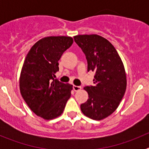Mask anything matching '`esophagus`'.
<instances>
[{
	"label": "esophagus",
	"mask_w": 149,
	"mask_h": 149,
	"mask_svg": "<svg viewBox=\"0 0 149 149\" xmlns=\"http://www.w3.org/2000/svg\"><path fill=\"white\" fill-rule=\"evenodd\" d=\"M73 89L75 92H77V91H80L81 89V86H73Z\"/></svg>",
	"instance_id": "34e87169"
}]
</instances>
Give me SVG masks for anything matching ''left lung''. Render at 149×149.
Instances as JSON below:
<instances>
[{
    "instance_id": "8db88e82",
    "label": "left lung",
    "mask_w": 149,
    "mask_h": 149,
    "mask_svg": "<svg viewBox=\"0 0 149 149\" xmlns=\"http://www.w3.org/2000/svg\"><path fill=\"white\" fill-rule=\"evenodd\" d=\"M74 39L86 55L87 71L95 73L94 86L84 88L89 98L81 110L90 119L102 120L116 110L125 93V66L113 45L101 36L77 35Z\"/></svg>"
}]
</instances>
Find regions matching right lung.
I'll return each mask as SVG.
<instances>
[{"mask_svg": "<svg viewBox=\"0 0 149 149\" xmlns=\"http://www.w3.org/2000/svg\"><path fill=\"white\" fill-rule=\"evenodd\" d=\"M73 43L70 36H48L36 42L27 54L20 74L22 96L36 115L51 120L63 113L72 85L54 80L59 60Z\"/></svg>", "mask_w": 149, "mask_h": 149, "instance_id": "right-lung-1", "label": "right lung"}]
</instances>
